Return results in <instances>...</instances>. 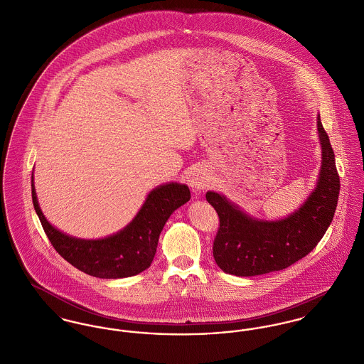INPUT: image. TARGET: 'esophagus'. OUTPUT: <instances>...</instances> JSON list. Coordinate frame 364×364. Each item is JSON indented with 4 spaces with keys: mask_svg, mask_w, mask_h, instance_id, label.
Segmentation results:
<instances>
[{
    "mask_svg": "<svg viewBox=\"0 0 364 364\" xmlns=\"http://www.w3.org/2000/svg\"><path fill=\"white\" fill-rule=\"evenodd\" d=\"M187 181H188V186L193 188V191L199 196L208 187V183H209L208 171L205 168H194L190 173Z\"/></svg>",
    "mask_w": 364,
    "mask_h": 364,
    "instance_id": "obj_1",
    "label": "esophagus"
}]
</instances>
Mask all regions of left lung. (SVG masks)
I'll list each match as a JSON object with an SVG mask.
<instances>
[{
  "label": "left lung",
  "mask_w": 364,
  "mask_h": 364,
  "mask_svg": "<svg viewBox=\"0 0 364 364\" xmlns=\"http://www.w3.org/2000/svg\"><path fill=\"white\" fill-rule=\"evenodd\" d=\"M321 168L314 190L291 215L279 220L250 216L223 194L208 191L220 227L213 242V257L224 273L238 277L260 276L289 267L313 251L334 219L339 176L330 139L317 116Z\"/></svg>",
  "instance_id": "8db88e82"
}]
</instances>
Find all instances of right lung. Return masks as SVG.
Instances as JSON below:
<instances>
[{
    "label": "right lung",
    "instance_id": "right-lung-1",
    "mask_svg": "<svg viewBox=\"0 0 364 364\" xmlns=\"http://www.w3.org/2000/svg\"><path fill=\"white\" fill-rule=\"evenodd\" d=\"M31 198L48 240L66 262L92 277L126 279L140 274L151 266L161 231L171 213L188 202L191 194L186 184H161L146 196L130 223L112 235L98 240L68 235L50 223L40 209L33 177Z\"/></svg>",
    "mask_w": 364,
    "mask_h": 364
}]
</instances>
